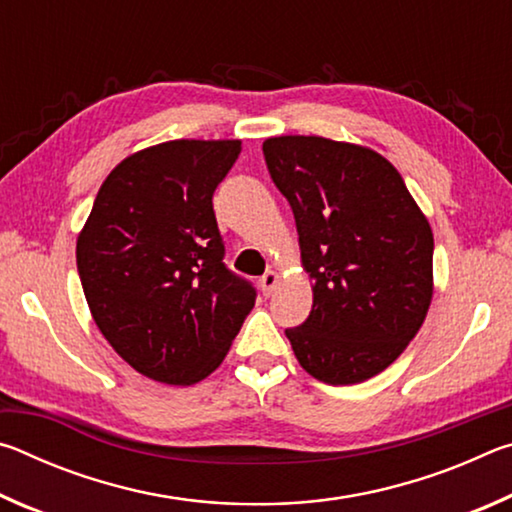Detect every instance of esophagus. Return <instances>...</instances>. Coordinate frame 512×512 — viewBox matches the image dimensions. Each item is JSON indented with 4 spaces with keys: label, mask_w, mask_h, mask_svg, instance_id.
<instances>
[{
    "label": "esophagus",
    "mask_w": 512,
    "mask_h": 512,
    "mask_svg": "<svg viewBox=\"0 0 512 512\" xmlns=\"http://www.w3.org/2000/svg\"><path fill=\"white\" fill-rule=\"evenodd\" d=\"M277 282H280V275H277L275 271H268V273L262 277V280H259V287H262V293H264L266 298L271 296V293L275 291Z\"/></svg>",
    "instance_id": "esophagus-1"
}]
</instances>
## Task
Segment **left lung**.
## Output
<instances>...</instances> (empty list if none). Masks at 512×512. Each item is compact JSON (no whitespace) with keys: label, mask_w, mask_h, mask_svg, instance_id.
<instances>
[{"label":"left lung","mask_w":512,"mask_h":512,"mask_svg":"<svg viewBox=\"0 0 512 512\" xmlns=\"http://www.w3.org/2000/svg\"><path fill=\"white\" fill-rule=\"evenodd\" d=\"M287 198L302 266L314 280L307 320L287 329L300 366L332 386L379 375L418 334L433 296V235L391 162L316 135L264 142Z\"/></svg>","instance_id":"left-lung-1"}]
</instances>
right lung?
Wrapping results in <instances>:
<instances>
[{"mask_svg": "<svg viewBox=\"0 0 512 512\" xmlns=\"http://www.w3.org/2000/svg\"><path fill=\"white\" fill-rule=\"evenodd\" d=\"M239 140H173L121 160L76 241L85 300L128 366L189 386L221 366L257 291L223 264L212 196Z\"/></svg>", "mask_w": 512, "mask_h": 512, "instance_id": "right-lung-1", "label": "right lung"}]
</instances>
